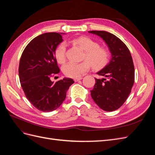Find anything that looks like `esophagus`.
<instances>
[{"mask_svg": "<svg viewBox=\"0 0 155 155\" xmlns=\"http://www.w3.org/2000/svg\"><path fill=\"white\" fill-rule=\"evenodd\" d=\"M83 79V78H75L74 80V81H79V80H81V79Z\"/></svg>", "mask_w": 155, "mask_h": 155, "instance_id": "1", "label": "esophagus"}]
</instances>
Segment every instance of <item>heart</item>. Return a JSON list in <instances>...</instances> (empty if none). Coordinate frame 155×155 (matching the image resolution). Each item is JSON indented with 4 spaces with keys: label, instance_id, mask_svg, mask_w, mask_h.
<instances>
[{
    "label": "heart",
    "instance_id": "1",
    "mask_svg": "<svg viewBox=\"0 0 155 155\" xmlns=\"http://www.w3.org/2000/svg\"><path fill=\"white\" fill-rule=\"evenodd\" d=\"M73 43L85 51L84 59L87 60L81 63L69 62L63 67L65 76L72 78L81 77L87 72L91 66L94 68H100L108 63L110 58L109 50L100 46L97 41L88 37H80L72 41ZM67 45L61 43L55 50V57L59 63H63L66 60Z\"/></svg>",
    "mask_w": 155,
    "mask_h": 155
}]
</instances>
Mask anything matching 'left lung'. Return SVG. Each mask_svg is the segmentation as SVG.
I'll return each instance as SVG.
<instances>
[{"instance_id":"1","label":"left lung","mask_w":155,"mask_h":155,"mask_svg":"<svg viewBox=\"0 0 155 155\" xmlns=\"http://www.w3.org/2000/svg\"><path fill=\"white\" fill-rule=\"evenodd\" d=\"M104 41L111 54L109 63L97 74L91 92L94 101L101 109L113 111L122 105L130 94L134 81V67L127 46L114 35L105 31H89Z\"/></svg>"}]
</instances>
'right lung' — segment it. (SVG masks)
I'll list each match as a JSON object with an SVG mask.
<instances>
[{
  "label": "right lung",
  "instance_id": "1",
  "mask_svg": "<svg viewBox=\"0 0 155 155\" xmlns=\"http://www.w3.org/2000/svg\"><path fill=\"white\" fill-rule=\"evenodd\" d=\"M64 33L49 32L32 39L23 51L19 62L18 76L27 99L43 112L57 109L66 98L67 91L74 83L64 78L54 83L50 78L60 70L55 50L63 41Z\"/></svg>",
  "mask_w": 155,
  "mask_h": 155
}]
</instances>
